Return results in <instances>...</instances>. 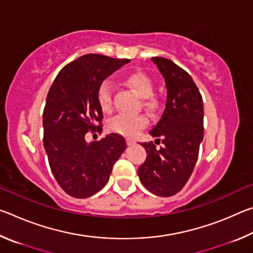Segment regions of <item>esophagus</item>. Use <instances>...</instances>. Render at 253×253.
Returning a JSON list of instances; mask_svg holds the SVG:
<instances>
[{"instance_id":"obj_1","label":"esophagus","mask_w":253,"mask_h":253,"mask_svg":"<svg viewBox=\"0 0 253 253\" xmlns=\"http://www.w3.org/2000/svg\"><path fill=\"white\" fill-rule=\"evenodd\" d=\"M126 143H127V145L128 146H131V145H135V139H132V138H130V137H127L126 138Z\"/></svg>"}]
</instances>
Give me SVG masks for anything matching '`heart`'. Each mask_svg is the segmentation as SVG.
Masks as SVG:
<instances>
[{
	"mask_svg": "<svg viewBox=\"0 0 253 253\" xmlns=\"http://www.w3.org/2000/svg\"><path fill=\"white\" fill-rule=\"evenodd\" d=\"M126 84L131 90L142 98H147L144 105L149 110L156 109L157 101L151 98L154 90L152 79L143 72H132L125 79ZM98 102L101 109L108 113L113 108V85L109 80H105L98 89ZM148 118L143 114H119L111 118L108 123V128L116 134L134 137L139 134L148 125Z\"/></svg>",
	"mask_w": 253,
	"mask_h": 253,
	"instance_id": "1",
	"label": "heart"
}]
</instances>
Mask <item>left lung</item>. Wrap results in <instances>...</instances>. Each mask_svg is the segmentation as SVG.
Returning <instances> with one entry per match:
<instances>
[{
  "label": "left lung",
  "mask_w": 253,
  "mask_h": 253,
  "mask_svg": "<svg viewBox=\"0 0 253 253\" xmlns=\"http://www.w3.org/2000/svg\"><path fill=\"white\" fill-rule=\"evenodd\" d=\"M165 79L168 97L160 122L149 131L163 146L140 145L148 154L138 176L149 192L158 196L178 193L193 172L203 140V100L192 77L166 58L154 57ZM155 140V143H156Z\"/></svg>",
  "instance_id": "8db88e82"
}]
</instances>
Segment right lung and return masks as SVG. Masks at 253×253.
Instances as JSON below:
<instances>
[{
  "label": "right lung",
  "mask_w": 253,
  "mask_h": 253,
  "mask_svg": "<svg viewBox=\"0 0 253 253\" xmlns=\"http://www.w3.org/2000/svg\"><path fill=\"white\" fill-rule=\"evenodd\" d=\"M129 61L84 54L63 67L51 84L42 118L43 145L51 172L74 198L85 199L99 192L126 149L125 138L118 134L90 143L84 135L101 126L98 89L102 81Z\"/></svg>",
  "instance_id": "right-lung-1"
}]
</instances>
